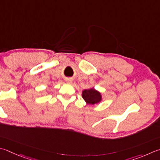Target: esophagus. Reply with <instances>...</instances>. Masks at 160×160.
<instances>
[{
    "label": "esophagus",
    "mask_w": 160,
    "mask_h": 160,
    "mask_svg": "<svg viewBox=\"0 0 160 160\" xmlns=\"http://www.w3.org/2000/svg\"><path fill=\"white\" fill-rule=\"evenodd\" d=\"M66 82H67L68 83V84H71V83L72 82V80H71V79H67V80H66Z\"/></svg>",
    "instance_id": "1"
}]
</instances>
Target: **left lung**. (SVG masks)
Listing matches in <instances>:
<instances>
[{
  "label": "left lung",
  "mask_w": 160,
  "mask_h": 160,
  "mask_svg": "<svg viewBox=\"0 0 160 160\" xmlns=\"http://www.w3.org/2000/svg\"><path fill=\"white\" fill-rule=\"evenodd\" d=\"M82 97L87 105H95L102 101L101 92L94 88L84 89L82 92Z\"/></svg>",
  "instance_id": "left-lung-1"
}]
</instances>
